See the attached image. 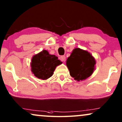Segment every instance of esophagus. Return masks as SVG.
<instances>
[{"label":"esophagus","mask_w":122,"mask_h":122,"mask_svg":"<svg viewBox=\"0 0 122 122\" xmlns=\"http://www.w3.org/2000/svg\"><path fill=\"white\" fill-rule=\"evenodd\" d=\"M60 60H61V61H62V62H65L66 57L65 56H61L60 57Z\"/></svg>","instance_id":"esophagus-1"}]
</instances>
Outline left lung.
I'll return each mask as SVG.
<instances>
[{"mask_svg":"<svg viewBox=\"0 0 122 122\" xmlns=\"http://www.w3.org/2000/svg\"><path fill=\"white\" fill-rule=\"evenodd\" d=\"M96 61L88 51L75 48L66 60V66L71 76L78 81L84 80L95 70Z\"/></svg>","mask_w":122,"mask_h":122,"instance_id":"1","label":"left lung"}]
</instances>
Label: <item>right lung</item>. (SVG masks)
<instances>
[{
	"label": "right lung",
	"mask_w": 122,
	"mask_h": 122,
	"mask_svg": "<svg viewBox=\"0 0 122 122\" xmlns=\"http://www.w3.org/2000/svg\"><path fill=\"white\" fill-rule=\"evenodd\" d=\"M61 64L57 57L44 50L32 57L31 71L38 79L46 80L52 76L56 67Z\"/></svg>",
	"instance_id": "right-lung-1"
}]
</instances>
